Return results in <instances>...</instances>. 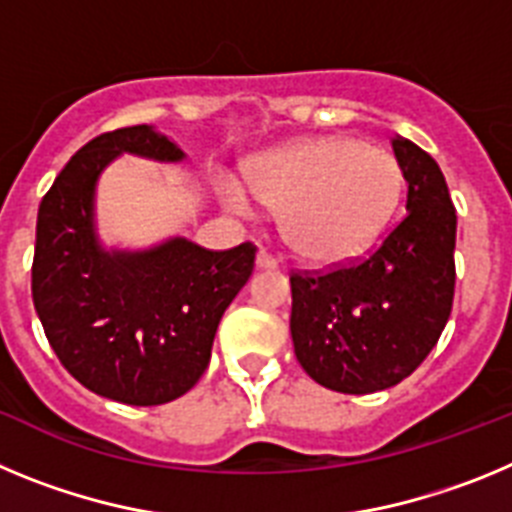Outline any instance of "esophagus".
<instances>
[{"mask_svg": "<svg viewBox=\"0 0 512 512\" xmlns=\"http://www.w3.org/2000/svg\"><path fill=\"white\" fill-rule=\"evenodd\" d=\"M256 266H259V269H277L279 261L277 256H271L269 251H259V256H256Z\"/></svg>", "mask_w": 512, "mask_h": 512, "instance_id": "34e87169", "label": "esophagus"}]
</instances>
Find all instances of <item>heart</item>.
I'll return each mask as SVG.
<instances>
[{
  "mask_svg": "<svg viewBox=\"0 0 512 512\" xmlns=\"http://www.w3.org/2000/svg\"><path fill=\"white\" fill-rule=\"evenodd\" d=\"M248 174L253 194L284 210V238L312 264H343L364 253L395 215L405 187L390 151L346 135L266 153ZM228 205L253 210L238 187L228 189Z\"/></svg>",
  "mask_w": 512,
  "mask_h": 512,
  "instance_id": "1",
  "label": "heart"
}]
</instances>
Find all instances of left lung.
<instances>
[{"instance_id": "obj_1", "label": "left lung", "mask_w": 512, "mask_h": 512, "mask_svg": "<svg viewBox=\"0 0 512 512\" xmlns=\"http://www.w3.org/2000/svg\"><path fill=\"white\" fill-rule=\"evenodd\" d=\"M408 215L366 259L292 271V343L328 390L369 395L418 369L449 323L456 284V207L441 169L408 138L392 140Z\"/></svg>"}]
</instances>
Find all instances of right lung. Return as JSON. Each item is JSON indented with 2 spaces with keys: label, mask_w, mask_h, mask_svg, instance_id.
Segmentation results:
<instances>
[{
  "label": "right lung",
  "mask_w": 512,
  "mask_h": 512,
  "mask_svg": "<svg viewBox=\"0 0 512 512\" xmlns=\"http://www.w3.org/2000/svg\"><path fill=\"white\" fill-rule=\"evenodd\" d=\"M120 153L184 158L148 125L102 133L79 148L38 207L33 302L76 382L148 408L200 382L217 323L251 277L256 246L207 251L174 238L143 253L102 251L92 223L94 184Z\"/></svg>",
  "instance_id": "obj_1"
}]
</instances>
